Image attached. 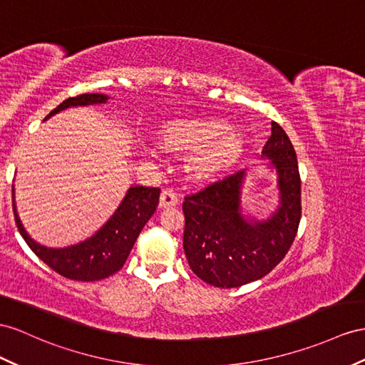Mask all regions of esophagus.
Here are the masks:
<instances>
[{"label":"esophagus","mask_w":365,"mask_h":365,"mask_svg":"<svg viewBox=\"0 0 365 365\" xmlns=\"http://www.w3.org/2000/svg\"><path fill=\"white\" fill-rule=\"evenodd\" d=\"M179 203V197L173 190H163L160 194V208H170L175 207Z\"/></svg>","instance_id":"1"}]
</instances>
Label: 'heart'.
I'll return each instance as SVG.
<instances>
[{"label":"heart","mask_w":365,"mask_h":365,"mask_svg":"<svg viewBox=\"0 0 365 365\" xmlns=\"http://www.w3.org/2000/svg\"><path fill=\"white\" fill-rule=\"evenodd\" d=\"M157 142L170 153H190L186 170L194 179L208 180L237 160L245 148V135L220 118H183L158 129Z\"/></svg>","instance_id":"1"}]
</instances>
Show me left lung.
Returning <instances> with one entry per match:
<instances>
[{
    "label": "left lung",
    "mask_w": 365,
    "mask_h": 365,
    "mask_svg": "<svg viewBox=\"0 0 365 365\" xmlns=\"http://www.w3.org/2000/svg\"><path fill=\"white\" fill-rule=\"evenodd\" d=\"M262 157L276 171L279 205L257 220L244 214L247 171H237L183 202V250L194 274L219 288H236L264 277L282 260L301 220V179L294 148L276 121Z\"/></svg>",
    "instance_id": "8db88e82"
}]
</instances>
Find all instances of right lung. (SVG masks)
<instances>
[{
    "mask_svg": "<svg viewBox=\"0 0 365 365\" xmlns=\"http://www.w3.org/2000/svg\"><path fill=\"white\" fill-rule=\"evenodd\" d=\"M108 100L109 97L105 93H81L78 97L64 100L44 120L68 108L101 105ZM12 197H15L14 190ZM158 197H160V190L158 188L130 186L123 200L120 202L118 208L106 220L105 225L96 231V235L78 242L76 245L64 248L44 247L27 235L20 217H18L15 200L14 212L20 235L46 265H49L53 272L68 279L92 282V280L112 276L125 265L140 231L143 230L146 222L151 219L157 208Z\"/></svg>",
    "mask_w": 365,
    "mask_h": 365,
    "instance_id": "obj_1",
    "label": "right lung"
}]
</instances>
